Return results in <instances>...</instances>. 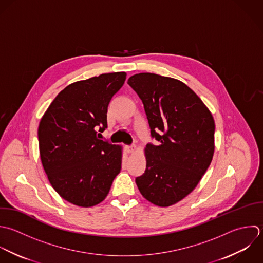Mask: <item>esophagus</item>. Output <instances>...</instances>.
<instances>
[{"instance_id":"1","label":"esophagus","mask_w":263,"mask_h":263,"mask_svg":"<svg viewBox=\"0 0 263 263\" xmlns=\"http://www.w3.org/2000/svg\"><path fill=\"white\" fill-rule=\"evenodd\" d=\"M136 149V145L135 144H132V145H127L126 146V151L129 153V154H132L134 153Z\"/></svg>"}]
</instances>
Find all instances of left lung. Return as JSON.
<instances>
[{"mask_svg":"<svg viewBox=\"0 0 263 263\" xmlns=\"http://www.w3.org/2000/svg\"><path fill=\"white\" fill-rule=\"evenodd\" d=\"M128 84L143 102L152 137L144 149L146 168L135 181L152 204L169 207L198 185L214 154L215 123L201 98L179 80L136 73Z\"/></svg>","mask_w":263,"mask_h":263,"instance_id":"obj_1","label":"left lung"}]
</instances>
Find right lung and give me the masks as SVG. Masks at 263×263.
Masks as SVG:
<instances>
[{"label":"right lung","instance_id":"obj_1","mask_svg":"<svg viewBox=\"0 0 263 263\" xmlns=\"http://www.w3.org/2000/svg\"><path fill=\"white\" fill-rule=\"evenodd\" d=\"M125 71L102 73L65 87L41 119L40 157L56 193L79 207L101 203L122 168V146L99 139L107 107Z\"/></svg>","mask_w":263,"mask_h":263}]
</instances>
